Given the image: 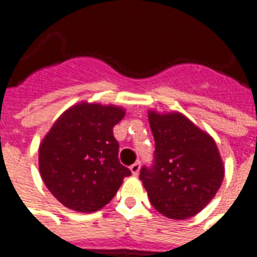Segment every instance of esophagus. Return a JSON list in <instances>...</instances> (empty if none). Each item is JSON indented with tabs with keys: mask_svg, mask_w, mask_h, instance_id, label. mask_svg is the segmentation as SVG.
Wrapping results in <instances>:
<instances>
[{
	"mask_svg": "<svg viewBox=\"0 0 257 257\" xmlns=\"http://www.w3.org/2000/svg\"><path fill=\"white\" fill-rule=\"evenodd\" d=\"M129 169H131L132 175H135V176H137L138 173H139V169H141V164H139V162H135L134 165H131V168H129Z\"/></svg>",
	"mask_w": 257,
	"mask_h": 257,
	"instance_id": "esophagus-1",
	"label": "esophagus"
}]
</instances>
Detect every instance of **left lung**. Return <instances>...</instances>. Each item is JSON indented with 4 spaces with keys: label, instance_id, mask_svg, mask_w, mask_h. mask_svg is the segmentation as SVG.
<instances>
[{
    "label": "left lung",
    "instance_id": "1",
    "mask_svg": "<svg viewBox=\"0 0 257 257\" xmlns=\"http://www.w3.org/2000/svg\"><path fill=\"white\" fill-rule=\"evenodd\" d=\"M155 139L152 166L141 181L152 206L169 219H188L208 205L222 185L225 168L216 142L179 112L148 113Z\"/></svg>",
    "mask_w": 257,
    "mask_h": 257
}]
</instances>
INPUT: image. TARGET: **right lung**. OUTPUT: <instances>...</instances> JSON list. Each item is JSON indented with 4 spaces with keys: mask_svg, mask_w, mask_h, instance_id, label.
<instances>
[{
    "mask_svg": "<svg viewBox=\"0 0 257 257\" xmlns=\"http://www.w3.org/2000/svg\"><path fill=\"white\" fill-rule=\"evenodd\" d=\"M125 111L81 102L64 112L40 145L41 178L65 208L91 213L116 195L131 175L118 159L113 126Z\"/></svg>",
    "mask_w": 257,
    "mask_h": 257,
    "instance_id": "add662e5",
    "label": "right lung"
}]
</instances>
